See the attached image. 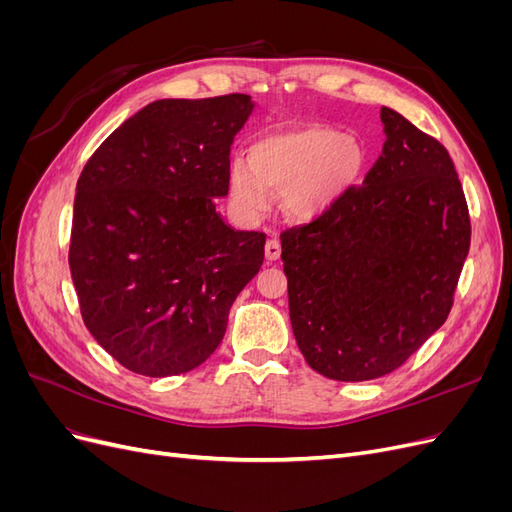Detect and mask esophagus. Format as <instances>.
<instances>
[{"label":"esophagus","instance_id":"esophagus-1","mask_svg":"<svg viewBox=\"0 0 512 512\" xmlns=\"http://www.w3.org/2000/svg\"><path fill=\"white\" fill-rule=\"evenodd\" d=\"M265 254H267V260H269V262L280 260V256H282V245H280V241L271 239V241L267 243V247H265Z\"/></svg>","mask_w":512,"mask_h":512}]
</instances>
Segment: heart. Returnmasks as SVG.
<instances>
[{
  "mask_svg": "<svg viewBox=\"0 0 512 512\" xmlns=\"http://www.w3.org/2000/svg\"><path fill=\"white\" fill-rule=\"evenodd\" d=\"M245 162L230 166L232 205L247 220H258L271 207V192L284 194L292 220L314 222L335 209L359 185L367 156L363 145L342 130L303 123L275 130L250 147Z\"/></svg>",
  "mask_w": 512,
  "mask_h": 512,
  "instance_id": "b5f03b06",
  "label": "heart"
}]
</instances>
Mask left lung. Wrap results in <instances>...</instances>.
<instances>
[{"label": "left lung", "instance_id": "8db88e82", "mask_svg": "<svg viewBox=\"0 0 512 512\" xmlns=\"http://www.w3.org/2000/svg\"><path fill=\"white\" fill-rule=\"evenodd\" d=\"M380 119L386 141L363 188L282 235L294 339L339 382L391 374L442 327L470 250L448 151L393 108Z\"/></svg>", "mask_w": 512, "mask_h": 512}]
</instances>
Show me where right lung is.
Returning a JSON list of instances; mask_svg holds the SVG:
<instances>
[{"label": "right lung", "instance_id": "add662e5", "mask_svg": "<svg viewBox=\"0 0 512 512\" xmlns=\"http://www.w3.org/2000/svg\"><path fill=\"white\" fill-rule=\"evenodd\" d=\"M245 94L156 100L106 138L76 183L70 273L85 327L134 374L192 371L265 260V235L230 228V145Z\"/></svg>", "mask_w": 512, "mask_h": 512}]
</instances>
